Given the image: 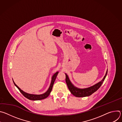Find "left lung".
<instances>
[{"mask_svg": "<svg viewBox=\"0 0 122 122\" xmlns=\"http://www.w3.org/2000/svg\"><path fill=\"white\" fill-rule=\"evenodd\" d=\"M108 72V70L106 71L105 75L104 76L103 79L99 82L97 83V84L90 87L88 88H86L83 89H80L74 86L72 83L71 82V81L69 80V78L66 74V84L67 85L68 88L71 91V93L76 97H88L91 95L94 92L97 91L99 88L102 84L103 83L104 80L105 79V78L107 76Z\"/></svg>", "mask_w": 122, "mask_h": 122, "instance_id": "8db88e82", "label": "left lung"}]
</instances>
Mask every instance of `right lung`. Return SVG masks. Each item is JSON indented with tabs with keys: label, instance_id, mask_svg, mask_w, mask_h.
I'll return each mask as SVG.
<instances>
[{
	"label": "right lung",
	"instance_id": "add662e5",
	"mask_svg": "<svg viewBox=\"0 0 122 122\" xmlns=\"http://www.w3.org/2000/svg\"><path fill=\"white\" fill-rule=\"evenodd\" d=\"M58 71L56 72V73H55L53 76H52L51 78V82L50 84V85L49 86V88H48V90L44 93L43 94H41V95H34V94H28L27 93H25V92L23 91L22 90H21L19 87L17 86L15 82H14V81H13V82L14 84V85L17 87V88L19 89V90L20 91V92L22 94V95L25 97L26 98H27V99H29V100H42L44 98H47L50 95L51 92V91L52 88H53V86L54 85V83L55 82V81L56 79V78L57 76V74L58 73Z\"/></svg>",
	"mask_w": 122,
	"mask_h": 122
}]
</instances>
